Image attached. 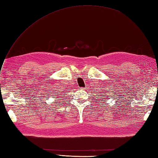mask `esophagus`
<instances>
[{"mask_svg":"<svg viewBox=\"0 0 158 158\" xmlns=\"http://www.w3.org/2000/svg\"><path fill=\"white\" fill-rule=\"evenodd\" d=\"M81 89H84V88H81Z\"/></svg>","mask_w":158,"mask_h":158,"instance_id":"esophagus-1","label":"esophagus"}]
</instances>
